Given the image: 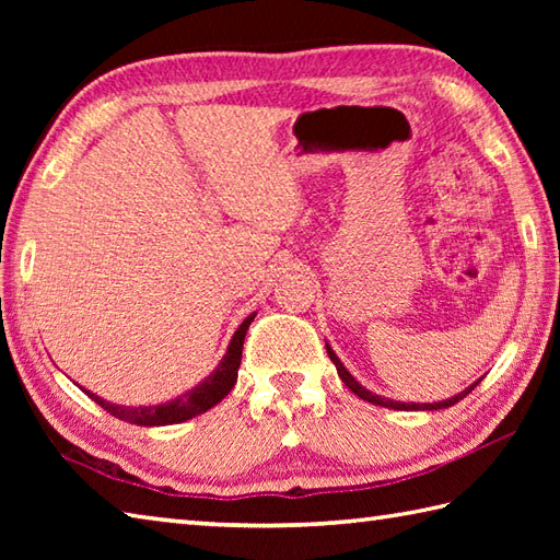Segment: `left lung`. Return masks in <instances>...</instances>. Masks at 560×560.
Masks as SVG:
<instances>
[{
  "label": "left lung",
  "mask_w": 560,
  "mask_h": 560,
  "mask_svg": "<svg viewBox=\"0 0 560 560\" xmlns=\"http://www.w3.org/2000/svg\"><path fill=\"white\" fill-rule=\"evenodd\" d=\"M327 353H329V359L335 361V365H337V373H339V377H341V383L347 385V387L353 392V395H359L361 399L371 401V404H377V407H387V409H401V411H409V409H411V411H416V409H419V411H433V409L438 411V409H447V407H452V404H457L459 399L467 397L469 392H471L474 387H477V383H479V380H477V383H474L471 387H467L464 392H459V395H455L452 399H445V401H435V404H401V401H392V399H385V397H377V395H373V392H368L365 387H361V385L355 383V380L349 375L347 368L341 365V361L337 359V353L331 351L329 347H327Z\"/></svg>",
  "instance_id": "8db88e82"
}]
</instances>
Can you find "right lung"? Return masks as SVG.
Masks as SVG:
<instances>
[{
  "mask_svg": "<svg viewBox=\"0 0 560 560\" xmlns=\"http://www.w3.org/2000/svg\"><path fill=\"white\" fill-rule=\"evenodd\" d=\"M255 315H249L245 323L237 327V331L231 339V347L225 351L221 365L217 368V373L209 375L205 383L199 387H195L192 392H187V395L177 397L168 404H159V407H137V409H129V407H115V404L105 401L96 395H86L101 404V407L113 413L115 419L127 421V423H137V425H171V423H180L192 419V416H199L209 411L213 404H219L229 392L233 389L235 380H237V368H241V355H243V341L247 335V327L253 323Z\"/></svg>",
  "mask_w": 560,
  "mask_h": 560,
  "instance_id": "right-lung-1",
  "label": "right lung"
}]
</instances>
